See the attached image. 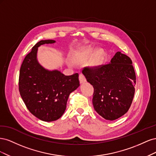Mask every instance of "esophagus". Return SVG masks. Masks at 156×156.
<instances>
[{
	"mask_svg": "<svg viewBox=\"0 0 156 156\" xmlns=\"http://www.w3.org/2000/svg\"><path fill=\"white\" fill-rule=\"evenodd\" d=\"M79 82H80V83H81V84L86 82V78H85V77L84 76V75H83V74H80L79 75Z\"/></svg>",
	"mask_w": 156,
	"mask_h": 156,
	"instance_id": "34e87169",
	"label": "esophagus"
}]
</instances>
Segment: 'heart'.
<instances>
[{"instance_id": "heart-1", "label": "heart", "mask_w": 156, "mask_h": 156, "mask_svg": "<svg viewBox=\"0 0 156 156\" xmlns=\"http://www.w3.org/2000/svg\"><path fill=\"white\" fill-rule=\"evenodd\" d=\"M97 53H96L95 52ZM94 54V55H93ZM90 64L92 66H98L103 62L105 58V53L103 51H97L91 47H85L75 52L72 56V62L77 65L86 64L91 58Z\"/></svg>"}]
</instances>
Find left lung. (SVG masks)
Listing matches in <instances>:
<instances>
[{"instance_id": "1", "label": "left lung", "mask_w": 156, "mask_h": 156, "mask_svg": "<svg viewBox=\"0 0 156 156\" xmlns=\"http://www.w3.org/2000/svg\"><path fill=\"white\" fill-rule=\"evenodd\" d=\"M83 73L94 87V109L107 120H115L129 110L133 101L136 77L129 56L118 51L109 64L84 68Z\"/></svg>"}]
</instances>
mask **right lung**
Here are the masks:
<instances>
[{
	"label": "right lung",
	"mask_w": 156,
	"mask_h": 156,
	"mask_svg": "<svg viewBox=\"0 0 156 156\" xmlns=\"http://www.w3.org/2000/svg\"><path fill=\"white\" fill-rule=\"evenodd\" d=\"M55 42H37L23 60L19 79V90L27 108L45 122L55 121L62 116L69 94L80 86L78 73L66 76L57 69H47L39 63V47Z\"/></svg>",
	"instance_id": "obj_1"
}]
</instances>
